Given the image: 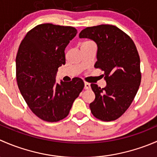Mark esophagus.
Here are the masks:
<instances>
[{"label": "esophagus", "instance_id": "obj_1", "mask_svg": "<svg viewBox=\"0 0 157 157\" xmlns=\"http://www.w3.org/2000/svg\"><path fill=\"white\" fill-rule=\"evenodd\" d=\"M90 88V83H87V82H85L84 83V89L85 90H89Z\"/></svg>", "mask_w": 157, "mask_h": 157}]
</instances>
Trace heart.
I'll use <instances>...</instances> for the list:
<instances>
[{
	"mask_svg": "<svg viewBox=\"0 0 157 157\" xmlns=\"http://www.w3.org/2000/svg\"><path fill=\"white\" fill-rule=\"evenodd\" d=\"M90 42H92L91 41H86V42H84L83 44H86V43H90Z\"/></svg>",
	"mask_w": 157,
	"mask_h": 157,
	"instance_id": "obj_1",
	"label": "heart"
}]
</instances>
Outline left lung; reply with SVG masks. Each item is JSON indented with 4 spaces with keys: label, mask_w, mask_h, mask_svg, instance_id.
Masks as SVG:
<instances>
[{
    "label": "left lung",
    "mask_w": 157,
    "mask_h": 157,
    "mask_svg": "<svg viewBox=\"0 0 157 157\" xmlns=\"http://www.w3.org/2000/svg\"><path fill=\"white\" fill-rule=\"evenodd\" d=\"M80 38L93 39L97 44L96 68L104 72L105 88L91 83L95 93L90 104L93 116L104 121H115L129 108L141 81L140 56L131 38L112 25L86 27Z\"/></svg>",
    "instance_id": "8db88e82"
}]
</instances>
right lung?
<instances>
[{
  "mask_svg": "<svg viewBox=\"0 0 157 157\" xmlns=\"http://www.w3.org/2000/svg\"><path fill=\"white\" fill-rule=\"evenodd\" d=\"M77 33L72 26L39 24L28 32L19 47L17 85L29 108L43 121L56 122L66 118L84 87L79 77L55 83L58 68L65 64L66 46Z\"/></svg>",
  "mask_w": 157,
  "mask_h": 157,
  "instance_id": "add662e5",
  "label": "right lung"
}]
</instances>
